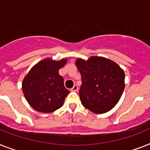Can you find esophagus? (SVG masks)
<instances>
[{"label":"esophagus","mask_w":150,"mask_h":150,"mask_svg":"<svg viewBox=\"0 0 150 150\" xmlns=\"http://www.w3.org/2000/svg\"><path fill=\"white\" fill-rule=\"evenodd\" d=\"M77 90H78V86H77V85H76V84H75V85L73 86V88L70 89V90H71V91H73V92L77 91Z\"/></svg>","instance_id":"obj_1"}]
</instances>
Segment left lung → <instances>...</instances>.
<instances>
[{
    "label": "left lung",
    "instance_id": "obj_1",
    "mask_svg": "<svg viewBox=\"0 0 150 150\" xmlns=\"http://www.w3.org/2000/svg\"><path fill=\"white\" fill-rule=\"evenodd\" d=\"M76 66L81 74L79 94L84 107L98 114L112 110L124 90L123 70L102 57H91L86 61L79 58Z\"/></svg>",
    "mask_w": 150,
    "mask_h": 150
}]
</instances>
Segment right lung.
I'll return each mask as SVG.
<instances>
[{"mask_svg": "<svg viewBox=\"0 0 150 150\" xmlns=\"http://www.w3.org/2000/svg\"><path fill=\"white\" fill-rule=\"evenodd\" d=\"M67 60L60 61L47 58L34 65L24 77L22 90L32 108L41 112H51L60 108L70 91L64 86L59 70Z\"/></svg>", "mask_w": 150, "mask_h": 150, "instance_id": "1", "label": "right lung"}]
</instances>
